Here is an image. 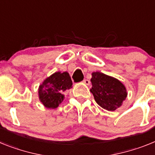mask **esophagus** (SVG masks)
<instances>
[{
  "label": "esophagus",
  "mask_w": 155,
  "mask_h": 155,
  "mask_svg": "<svg viewBox=\"0 0 155 155\" xmlns=\"http://www.w3.org/2000/svg\"><path fill=\"white\" fill-rule=\"evenodd\" d=\"M83 83H84V84H86V85H90L91 82H90V80H89V79H84V80L83 81Z\"/></svg>",
  "instance_id": "esophagus-1"
}]
</instances>
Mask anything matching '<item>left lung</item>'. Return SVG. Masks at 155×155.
<instances>
[{"instance_id": "obj_1", "label": "left lung", "mask_w": 155, "mask_h": 155, "mask_svg": "<svg viewBox=\"0 0 155 155\" xmlns=\"http://www.w3.org/2000/svg\"><path fill=\"white\" fill-rule=\"evenodd\" d=\"M91 81V92L98 105L107 111H115L122 106L128 94L122 82L100 72H92Z\"/></svg>"}]
</instances>
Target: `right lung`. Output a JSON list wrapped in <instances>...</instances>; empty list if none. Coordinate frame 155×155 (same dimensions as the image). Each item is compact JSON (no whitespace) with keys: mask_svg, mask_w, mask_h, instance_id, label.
<instances>
[{"mask_svg":"<svg viewBox=\"0 0 155 155\" xmlns=\"http://www.w3.org/2000/svg\"><path fill=\"white\" fill-rule=\"evenodd\" d=\"M72 79L68 72H54L39 86L40 101L47 108H57L64 99L63 92L72 88Z\"/></svg>","mask_w":155,"mask_h":155,"instance_id":"1","label":"right lung"}]
</instances>
